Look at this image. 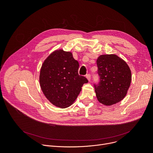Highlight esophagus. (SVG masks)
Wrapping results in <instances>:
<instances>
[{
	"instance_id": "esophagus-1",
	"label": "esophagus",
	"mask_w": 153,
	"mask_h": 153,
	"mask_svg": "<svg viewBox=\"0 0 153 153\" xmlns=\"http://www.w3.org/2000/svg\"><path fill=\"white\" fill-rule=\"evenodd\" d=\"M86 77H87V79H88V81H91V74H87V75H86Z\"/></svg>"
}]
</instances>
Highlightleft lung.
<instances>
[{"label": "left lung", "instance_id": "left-lung-1", "mask_svg": "<svg viewBox=\"0 0 153 153\" xmlns=\"http://www.w3.org/2000/svg\"><path fill=\"white\" fill-rule=\"evenodd\" d=\"M97 65L99 82L94 84V88L98 100L111 105L123 100L131 81L128 64L115 54H104L98 58Z\"/></svg>", "mask_w": 153, "mask_h": 153}]
</instances>
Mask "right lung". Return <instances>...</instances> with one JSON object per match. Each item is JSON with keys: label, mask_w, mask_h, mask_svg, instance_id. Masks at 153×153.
Masks as SVG:
<instances>
[{"label": "right lung", "mask_w": 153, "mask_h": 153, "mask_svg": "<svg viewBox=\"0 0 153 153\" xmlns=\"http://www.w3.org/2000/svg\"><path fill=\"white\" fill-rule=\"evenodd\" d=\"M79 64L71 52L62 50L51 53L40 71L39 83L47 99L62 108L69 107L77 99L88 80L79 76Z\"/></svg>", "instance_id": "1"}]
</instances>
